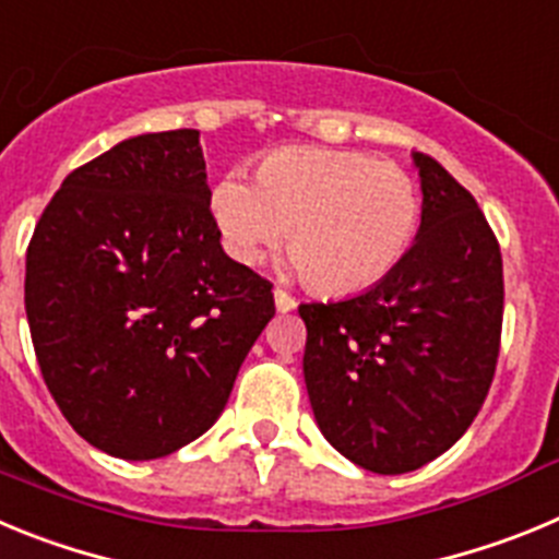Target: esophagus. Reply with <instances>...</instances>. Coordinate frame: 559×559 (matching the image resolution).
<instances>
[{
  "mask_svg": "<svg viewBox=\"0 0 559 559\" xmlns=\"http://www.w3.org/2000/svg\"><path fill=\"white\" fill-rule=\"evenodd\" d=\"M273 298H275V309H278L281 314H286V311H292V309H295V306H298V304H295V298H292V295H289V292H284V289H275Z\"/></svg>",
  "mask_w": 559,
  "mask_h": 559,
  "instance_id": "esophagus-1",
  "label": "esophagus"
}]
</instances>
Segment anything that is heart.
<instances>
[{"label": "heart", "instance_id": "b5f03b06", "mask_svg": "<svg viewBox=\"0 0 559 559\" xmlns=\"http://www.w3.org/2000/svg\"><path fill=\"white\" fill-rule=\"evenodd\" d=\"M209 209L236 264H259L286 234L295 273L325 295L384 281L420 225V192L401 164L329 147L270 153L255 167V183L223 175Z\"/></svg>", "mask_w": 559, "mask_h": 559}]
</instances>
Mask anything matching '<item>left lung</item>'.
<instances>
[{"mask_svg": "<svg viewBox=\"0 0 559 559\" xmlns=\"http://www.w3.org/2000/svg\"><path fill=\"white\" fill-rule=\"evenodd\" d=\"M420 228L370 289L300 304L304 379L325 440L354 465L395 476L454 445L490 390L504 273L485 214L435 158L412 153Z\"/></svg>", "mask_w": 559, "mask_h": 559, "instance_id": "obj_1", "label": "left lung"}]
</instances>
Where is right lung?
<instances>
[{
    "label": "right lung",
    "instance_id": "right-lung-1",
    "mask_svg": "<svg viewBox=\"0 0 559 559\" xmlns=\"http://www.w3.org/2000/svg\"><path fill=\"white\" fill-rule=\"evenodd\" d=\"M200 130L124 139L55 192L27 248L24 306L72 429L119 460L198 440L273 320V284L211 223Z\"/></svg>",
    "mask_w": 559,
    "mask_h": 559
}]
</instances>
